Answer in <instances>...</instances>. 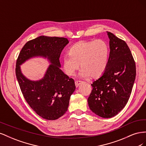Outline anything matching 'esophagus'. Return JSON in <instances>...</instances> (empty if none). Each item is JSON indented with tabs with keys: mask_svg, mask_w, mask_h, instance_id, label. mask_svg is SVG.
<instances>
[{
	"mask_svg": "<svg viewBox=\"0 0 146 146\" xmlns=\"http://www.w3.org/2000/svg\"><path fill=\"white\" fill-rule=\"evenodd\" d=\"M82 83V81H78V80H77V81H76L75 82V85H76V86L77 88L78 86V85H80V83Z\"/></svg>",
	"mask_w": 146,
	"mask_h": 146,
	"instance_id": "esophagus-1",
	"label": "esophagus"
}]
</instances>
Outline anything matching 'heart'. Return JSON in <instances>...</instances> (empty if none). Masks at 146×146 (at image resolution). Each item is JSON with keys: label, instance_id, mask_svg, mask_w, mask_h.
<instances>
[{"label": "heart", "instance_id": "b5f03b06", "mask_svg": "<svg viewBox=\"0 0 146 146\" xmlns=\"http://www.w3.org/2000/svg\"><path fill=\"white\" fill-rule=\"evenodd\" d=\"M108 47L102 39L91 41H79L70 48L69 55L63 56V67L65 73L72 76L79 68L82 77L97 78L107 68Z\"/></svg>", "mask_w": 146, "mask_h": 146}]
</instances>
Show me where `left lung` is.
Returning <instances> with one entry per match:
<instances>
[{
	"mask_svg": "<svg viewBox=\"0 0 146 146\" xmlns=\"http://www.w3.org/2000/svg\"><path fill=\"white\" fill-rule=\"evenodd\" d=\"M107 68L91 86L88 99L91 111L104 118L116 116L128 102L136 77V65L127 43L111 32Z\"/></svg>",
	"mask_w": 146,
	"mask_h": 146,
	"instance_id": "obj_1",
	"label": "left lung"
}]
</instances>
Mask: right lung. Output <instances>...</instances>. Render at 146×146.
<instances>
[{
    "mask_svg": "<svg viewBox=\"0 0 146 146\" xmlns=\"http://www.w3.org/2000/svg\"><path fill=\"white\" fill-rule=\"evenodd\" d=\"M68 43L65 38L39 36L25 44L17 59L16 76L22 93L33 111L47 120H55L64 114L76 90L74 80L60 69V56ZM35 56L47 58L51 64L42 79L32 81L21 72L20 65Z\"/></svg>",
    "mask_w": 146,
    "mask_h": 146,
    "instance_id": "add662e5",
    "label": "right lung"
}]
</instances>
